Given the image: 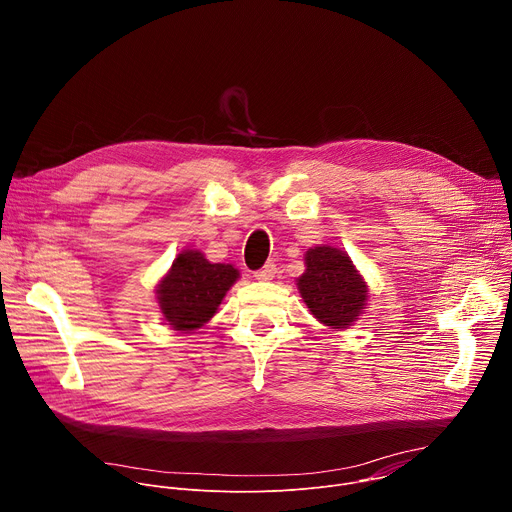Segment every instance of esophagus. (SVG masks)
Returning <instances> with one entry per match:
<instances>
[{
  "label": "esophagus",
  "instance_id": "obj_1",
  "mask_svg": "<svg viewBox=\"0 0 512 512\" xmlns=\"http://www.w3.org/2000/svg\"><path fill=\"white\" fill-rule=\"evenodd\" d=\"M275 271H277V267H275V263H265L259 271H255V279H259V281H269V279H273L275 277Z\"/></svg>",
  "mask_w": 512,
  "mask_h": 512
}]
</instances>
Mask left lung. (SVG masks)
<instances>
[{
    "instance_id": "1",
    "label": "left lung",
    "mask_w": 512,
    "mask_h": 512,
    "mask_svg": "<svg viewBox=\"0 0 512 512\" xmlns=\"http://www.w3.org/2000/svg\"><path fill=\"white\" fill-rule=\"evenodd\" d=\"M306 271L296 285L312 316L332 328L346 330L367 308L369 285L346 251L318 245L304 255Z\"/></svg>"
}]
</instances>
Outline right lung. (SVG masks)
<instances>
[{"label":"right lung","mask_w":512,"mask_h":512,"mask_svg":"<svg viewBox=\"0 0 512 512\" xmlns=\"http://www.w3.org/2000/svg\"><path fill=\"white\" fill-rule=\"evenodd\" d=\"M239 277V269L231 263H210L196 249L180 251L156 285V300L164 320L178 332L202 328Z\"/></svg>","instance_id":"obj_1"}]
</instances>
